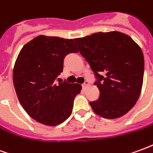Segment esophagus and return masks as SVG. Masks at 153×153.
Returning <instances> with one entry per match:
<instances>
[{
	"mask_svg": "<svg viewBox=\"0 0 153 153\" xmlns=\"http://www.w3.org/2000/svg\"><path fill=\"white\" fill-rule=\"evenodd\" d=\"M88 84H89L88 82V81H85V82L82 84V87H83V88H87V87L88 86Z\"/></svg>",
	"mask_w": 153,
	"mask_h": 153,
	"instance_id": "34e87169",
	"label": "esophagus"
}]
</instances>
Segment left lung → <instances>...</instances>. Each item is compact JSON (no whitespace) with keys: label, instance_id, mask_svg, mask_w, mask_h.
<instances>
[{"label":"left lung","instance_id":"left-lung-1","mask_svg":"<svg viewBox=\"0 0 153 153\" xmlns=\"http://www.w3.org/2000/svg\"><path fill=\"white\" fill-rule=\"evenodd\" d=\"M97 78L100 97L90 102L97 115L116 119L132 109L140 96L144 71L141 48L120 32L96 33L74 38Z\"/></svg>","mask_w":153,"mask_h":153}]
</instances>
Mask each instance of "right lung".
Masks as SVG:
<instances>
[{
    "mask_svg": "<svg viewBox=\"0 0 153 153\" xmlns=\"http://www.w3.org/2000/svg\"><path fill=\"white\" fill-rule=\"evenodd\" d=\"M71 52H78L74 39L40 35L25 44L16 59L13 82L18 99L28 115L42 125L56 126L69 118L82 89L78 83L56 82Z\"/></svg>",
    "mask_w": 153,
    "mask_h": 153,
    "instance_id": "add662e5",
    "label": "right lung"
}]
</instances>
